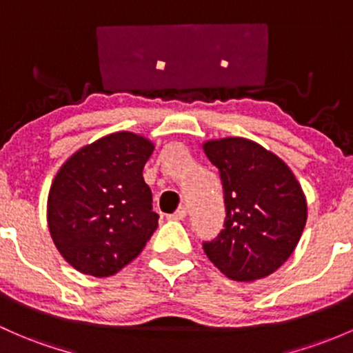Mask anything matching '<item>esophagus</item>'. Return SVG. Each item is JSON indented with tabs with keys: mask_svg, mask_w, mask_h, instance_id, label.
Masks as SVG:
<instances>
[{
	"mask_svg": "<svg viewBox=\"0 0 353 353\" xmlns=\"http://www.w3.org/2000/svg\"><path fill=\"white\" fill-rule=\"evenodd\" d=\"M185 217H187V208L185 207H178L173 214L168 215L170 221H183Z\"/></svg>",
	"mask_w": 353,
	"mask_h": 353,
	"instance_id": "1",
	"label": "esophagus"
}]
</instances>
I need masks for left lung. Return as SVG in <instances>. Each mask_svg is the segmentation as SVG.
Returning a JSON list of instances; mask_svg holds the SVG:
<instances>
[{"mask_svg": "<svg viewBox=\"0 0 353 353\" xmlns=\"http://www.w3.org/2000/svg\"><path fill=\"white\" fill-rule=\"evenodd\" d=\"M219 168L225 221L203 251L227 278L254 281L274 272L296 248L306 223L301 185L283 160L244 138L203 145Z\"/></svg>", "mask_w": 353, "mask_h": 353, "instance_id": "obj_1", "label": "left lung"}]
</instances>
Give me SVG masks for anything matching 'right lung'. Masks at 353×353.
Masks as SVG:
<instances>
[{"label":"right lung","mask_w":353,"mask_h":353,"mask_svg":"<svg viewBox=\"0 0 353 353\" xmlns=\"http://www.w3.org/2000/svg\"><path fill=\"white\" fill-rule=\"evenodd\" d=\"M153 150L143 136L121 131L81 148L59 170L47 221L72 268L105 278L143 251L160 217L143 178Z\"/></svg>","instance_id":"obj_1"}]
</instances>
